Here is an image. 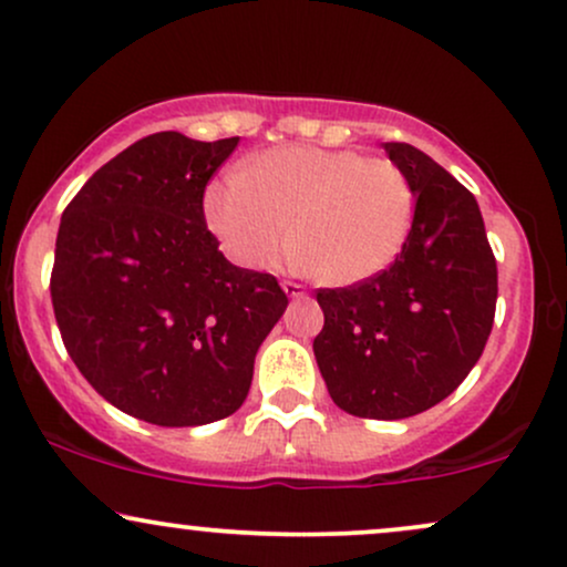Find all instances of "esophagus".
Segmentation results:
<instances>
[{
	"label": "esophagus",
	"instance_id": "obj_1",
	"mask_svg": "<svg viewBox=\"0 0 567 567\" xmlns=\"http://www.w3.org/2000/svg\"><path fill=\"white\" fill-rule=\"evenodd\" d=\"M282 288H285V292H288L290 298H303V296H306L303 285H301V282H292V279H285Z\"/></svg>",
	"mask_w": 567,
	"mask_h": 567
}]
</instances>
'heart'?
<instances>
[{
	"label": "heart",
	"instance_id": "obj_1",
	"mask_svg": "<svg viewBox=\"0 0 567 567\" xmlns=\"http://www.w3.org/2000/svg\"><path fill=\"white\" fill-rule=\"evenodd\" d=\"M206 221L237 264L261 269L292 240L296 264L330 285L372 279L401 256L414 187L388 158L359 150L275 147L206 189Z\"/></svg>",
	"mask_w": 567,
	"mask_h": 567
}]
</instances>
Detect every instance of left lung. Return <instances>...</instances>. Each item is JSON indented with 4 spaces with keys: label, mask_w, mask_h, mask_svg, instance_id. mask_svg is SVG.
Masks as SVG:
<instances>
[{
    "label": "left lung",
    "mask_w": 567,
    "mask_h": 567,
    "mask_svg": "<svg viewBox=\"0 0 567 567\" xmlns=\"http://www.w3.org/2000/svg\"><path fill=\"white\" fill-rule=\"evenodd\" d=\"M385 153L414 187V221L383 275L319 288L313 357L332 401L370 420H404L446 399L494 327L496 258L473 193L406 142Z\"/></svg>",
    "instance_id": "left-lung-1"
}]
</instances>
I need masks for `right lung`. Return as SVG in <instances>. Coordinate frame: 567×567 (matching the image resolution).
<instances>
[{
	"label": "right lung",
	"instance_id": "1",
	"mask_svg": "<svg viewBox=\"0 0 567 567\" xmlns=\"http://www.w3.org/2000/svg\"><path fill=\"white\" fill-rule=\"evenodd\" d=\"M237 142L150 134L89 176L60 221L50 292L65 351L102 399L153 425L235 414L288 306L275 275L224 258L203 214Z\"/></svg>",
	"mask_w": 567,
	"mask_h": 567
}]
</instances>
